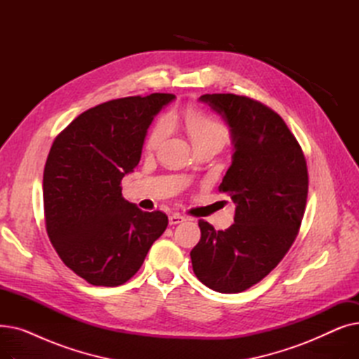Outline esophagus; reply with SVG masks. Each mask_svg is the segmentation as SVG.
Returning <instances> with one entry per match:
<instances>
[{
	"instance_id": "esophagus-1",
	"label": "esophagus",
	"mask_w": 359,
	"mask_h": 359,
	"mask_svg": "<svg viewBox=\"0 0 359 359\" xmlns=\"http://www.w3.org/2000/svg\"><path fill=\"white\" fill-rule=\"evenodd\" d=\"M186 218L183 217V215H180V214H172L168 217V222H170V225H176V224H179V222H183Z\"/></svg>"
}]
</instances>
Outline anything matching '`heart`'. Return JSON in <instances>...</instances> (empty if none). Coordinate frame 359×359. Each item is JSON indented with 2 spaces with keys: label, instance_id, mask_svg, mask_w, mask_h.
<instances>
[{
  "label": "heart",
  "instance_id": "heart-1",
  "mask_svg": "<svg viewBox=\"0 0 359 359\" xmlns=\"http://www.w3.org/2000/svg\"><path fill=\"white\" fill-rule=\"evenodd\" d=\"M184 128L189 134L194 145H201L211 142L218 147H221L225 141L229 140V129L222 122L211 118L203 111L199 110H186L183 115ZM172 129V119L168 116H163L157 121L154 128L151 129L148 140H147V148L156 149L170 134Z\"/></svg>",
  "mask_w": 359,
  "mask_h": 359
}]
</instances>
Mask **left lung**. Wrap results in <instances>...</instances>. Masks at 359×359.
I'll return each mask as SVG.
<instances>
[{"mask_svg":"<svg viewBox=\"0 0 359 359\" xmlns=\"http://www.w3.org/2000/svg\"><path fill=\"white\" fill-rule=\"evenodd\" d=\"M199 102L230 128L234 153L219 191L231 196L236 215L224 231L199 221L192 266L203 285L236 294L265 278L292 246L307 202V163L285 122L265 104L236 94H203Z\"/></svg>","mask_w":359,"mask_h":359,"instance_id":"1","label":"left lung"}]
</instances>
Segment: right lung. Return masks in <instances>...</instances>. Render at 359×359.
Masks as SVG:
<instances>
[{"mask_svg": "<svg viewBox=\"0 0 359 359\" xmlns=\"http://www.w3.org/2000/svg\"><path fill=\"white\" fill-rule=\"evenodd\" d=\"M173 94L125 97L83 111L55 138L43 172L46 231L65 265L88 284L134 276L168 218L122 196L121 180L141 160L147 130Z\"/></svg>", "mask_w": 359, "mask_h": 359, "instance_id": "right-lung-1", "label": "right lung"}]
</instances>
